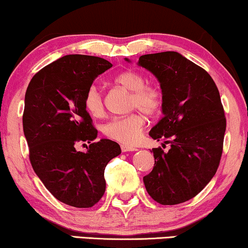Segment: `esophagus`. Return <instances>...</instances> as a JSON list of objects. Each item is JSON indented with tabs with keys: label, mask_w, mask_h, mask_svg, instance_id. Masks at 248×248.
I'll return each mask as SVG.
<instances>
[{
	"label": "esophagus",
	"mask_w": 248,
	"mask_h": 248,
	"mask_svg": "<svg viewBox=\"0 0 248 248\" xmlns=\"http://www.w3.org/2000/svg\"><path fill=\"white\" fill-rule=\"evenodd\" d=\"M122 151L123 152H128V151H137L138 149L135 147H131V145H126V144H122L121 145Z\"/></svg>",
	"instance_id": "esophagus-1"
}]
</instances>
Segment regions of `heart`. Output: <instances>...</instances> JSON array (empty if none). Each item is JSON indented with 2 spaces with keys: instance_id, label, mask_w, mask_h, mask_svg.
Returning <instances> with one entry per match:
<instances>
[{
  "instance_id": "1",
  "label": "heart",
  "mask_w": 248,
  "mask_h": 248,
  "mask_svg": "<svg viewBox=\"0 0 248 248\" xmlns=\"http://www.w3.org/2000/svg\"><path fill=\"white\" fill-rule=\"evenodd\" d=\"M114 82L131 91L128 107L152 116L159 113L164 104V93L157 84L145 83V78L134 70H125L114 77ZM84 108L91 116L99 117L104 113L103 98L97 87L91 86L84 94ZM145 121L141 113L134 111L125 116L111 118L103 126L105 137L121 143H135L143 131Z\"/></svg>"
}]
</instances>
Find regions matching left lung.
Listing matches in <instances>:
<instances>
[{
  "mask_svg": "<svg viewBox=\"0 0 248 248\" xmlns=\"http://www.w3.org/2000/svg\"><path fill=\"white\" fill-rule=\"evenodd\" d=\"M138 64L154 73L164 93V117L149 135L170 143L167 154L152 149L145 188L162 205L179 204L198 195L219 167L226 132L219 90L204 69L177 52L142 55Z\"/></svg>",
  "mask_w": 248,
  "mask_h": 248,
  "instance_id": "8db88e82",
  "label": "left lung"
}]
</instances>
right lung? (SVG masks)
Here are the masks:
<instances>
[{"label":"right lung","mask_w":248,"mask_h":248,"mask_svg":"<svg viewBox=\"0 0 248 248\" xmlns=\"http://www.w3.org/2000/svg\"><path fill=\"white\" fill-rule=\"evenodd\" d=\"M113 64L101 57L66 55L32 77L25 96L23 132L31 166L54 198L74 208H91L103 198L105 168L121 154L116 142L97 138L84 94ZM78 141L90 143L87 153Z\"/></svg>","instance_id":"add662e5"}]
</instances>
